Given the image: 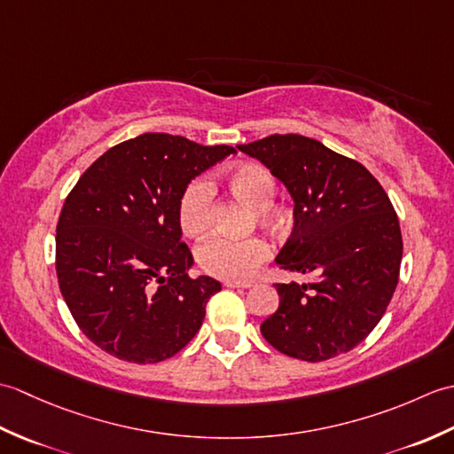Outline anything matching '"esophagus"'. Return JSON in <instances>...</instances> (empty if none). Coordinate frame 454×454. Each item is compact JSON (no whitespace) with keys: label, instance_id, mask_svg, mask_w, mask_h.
Here are the masks:
<instances>
[{"label":"esophagus","instance_id":"34e87169","mask_svg":"<svg viewBox=\"0 0 454 454\" xmlns=\"http://www.w3.org/2000/svg\"><path fill=\"white\" fill-rule=\"evenodd\" d=\"M224 286H228V288H249V283H238V281H224Z\"/></svg>","mask_w":454,"mask_h":454}]
</instances>
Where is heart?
<instances>
[{"label": "heart", "instance_id": "obj_1", "mask_svg": "<svg viewBox=\"0 0 454 454\" xmlns=\"http://www.w3.org/2000/svg\"><path fill=\"white\" fill-rule=\"evenodd\" d=\"M228 189L254 207L259 222L277 224L283 218V208L277 205L278 179L275 173L259 161H244L226 173ZM215 212V187L208 177L191 179L183 189L177 205L179 226L187 236L205 232ZM271 255V247L263 238L234 239L212 236L197 247V263L207 275L242 281Z\"/></svg>", "mask_w": 454, "mask_h": 454}]
</instances>
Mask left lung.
<instances>
[{
    "mask_svg": "<svg viewBox=\"0 0 454 454\" xmlns=\"http://www.w3.org/2000/svg\"><path fill=\"white\" fill-rule=\"evenodd\" d=\"M294 199V230L277 263L314 275L275 283L277 312L262 333L277 351L320 363L351 351L387 312L402 263L398 215L372 173L322 142L273 134L246 146Z\"/></svg>",
    "mask_w": 454,
    "mask_h": 454,
    "instance_id": "8db88e82",
    "label": "left lung"
}]
</instances>
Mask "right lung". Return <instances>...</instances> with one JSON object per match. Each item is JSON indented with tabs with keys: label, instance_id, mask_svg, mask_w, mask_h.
Returning <instances> with one entry per match:
<instances>
[{
	"label": "right lung",
	"instance_id": "1",
	"mask_svg": "<svg viewBox=\"0 0 454 454\" xmlns=\"http://www.w3.org/2000/svg\"><path fill=\"white\" fill-rule=\"evenodd\" d=\"M236 150L148 132L95 160L56 224V275L88 340L117 359L153 364L179 353L220 291L191 278L177 205L199 173Z\"/></svg>",
	"mask_w": 454,
	"mask_h": 454
}]
</instances>
